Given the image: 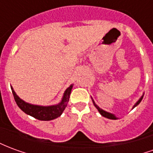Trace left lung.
<instances>
[{
    "instance_id": "obj_1",
    "label": "left lung",
    "mask_w": 153,
    "mask_h": 153,
    "mask_svg": "<svg viewBox=\"0 0 153 153\" xmlns=\"http://www.w3.org/2000/svg\"><path fill=\"white\" fill-rule=\"evenodd\" d=\"M143 96H142L141 97H140V99L138 100V102H137L135 103V105L134 106V107H133V108H134L135 106H138V104H139V103H140V102H141L142 101V99H143ZM93 103H94V106H96L97 107V109L98 110V111H99L100 112V114H101V115H102V116H104V117H106V118H108V119H111V120H116V117H115V115H113V114H111V113H109V112H106V111H103V110H102L101 109V108H100L99 106H97L96 105V104H95V102H93Z\"/></svg>"
}]
</instances>
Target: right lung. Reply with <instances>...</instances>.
Returning <instances> with one entry per match:
<instances>
[{
	"mask_svg": "<svg viewBox=\"0 0 153 153\" xmlns=\"http://www.w3.org/2000/svg\"><path fill=\"white\" fill-rule=\"evenodd\" d=\"M72 88H73V85H70L65 90V92L64 93L63 98L58 105L50 106H37V105H32V104H29V103L25 102V101L20 99L16 95V93H15L12 87L11 90L12 93L14 95L15 102L24 112L31 115L33 117H34L35 119H38L39 120H54V119L59 117L62 114L64 110L65 109L67 103H68L69 99H70Z\"/></svg>",
	"mask_w": 153,
	"mask_h": 153,
	"instance_id": "obj_1",
	"label": "right lung"
}]
</instances>
